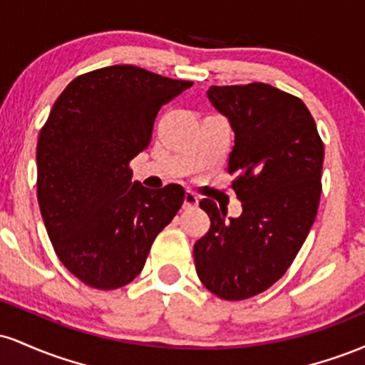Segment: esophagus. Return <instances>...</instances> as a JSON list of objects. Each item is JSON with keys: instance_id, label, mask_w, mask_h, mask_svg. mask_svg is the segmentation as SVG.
I'll return each instance as SVG.
<instances>
[{"instance_id": "1", "label": "esophagus", "mask_w": 365, "mask_h": 365, "mask_svg": "<svg viewBox=\"0 0 365 365\" xmlns=\"http://www.w3.org/2000/svg\"><path fill=\"white\" fill-rule=\"evenodd\" d=\"M199 206V197L194 194L192 190L185 192V197H183V207H197Z\"/></svg>"}]
</instances>
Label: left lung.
<instances>
[{"label":"left lung","mask_w":365,"mask_h":365,"mask_svg":"<svg viewBox=\"0 0 365 365\" xmlns=\"http://www.w3.org/2000/svg\"><path fill=\"white\" fill-rule=\"evenodd\" d=\"M207 99L230 121L228 159L242 215L200 200L211 228L194 245L197 276L225 300L257 295L287 273L316 220L324 145L307 106L267 83L211 86Z\"/></svg>","instance_id":"left-lung-1"}]
</instances>
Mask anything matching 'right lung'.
Listing matches in <instances>:
<instances>
[{
    "label": "right lung",
    "mask_w": 365,
    "mask_h": 365,
    "mask_svg": "<svg viewBox=\"0 0 365 365\" xmlns=\"http://www.w3.org/2000/svg\"><path fill=\"white\" fill-rule=\"evenodd\" d=\"M188 87L139 66H106L73 78L41 128V215L63 266L89 287L132 282L182 207V187L145 188L132 182L128 163L149 148L163 104Z\"/></svg>",
    "instance_id": "right-lung-1"
}]
</instances>
